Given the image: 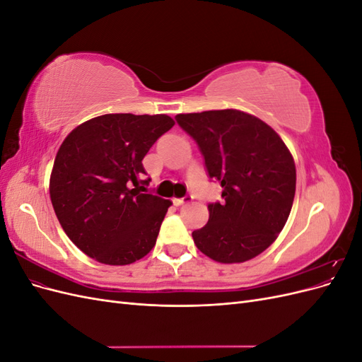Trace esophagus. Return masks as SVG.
<instances>
[{"instance_id":"obj_1","label":"esophagus","mask_w":362,"mask_h":362,"mask_svg":"<svg viewBox=\"0 0 362 362\" xmlns=\"http://www.w3.org/2000/svg\"><path fill=\"white\" fill-rule=\"evenodd\" d=\"M193 201V196L192 194H185L184 198H178V199H173V204L180 206V205H184V204H189Z\"/></svg>"}]
</instances>
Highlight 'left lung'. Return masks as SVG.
Masks as SVG:
<instances>
[{
  "mask_svg": "<svg viewBox=\"0 0 362 362\" xmlns=\"http://www.w3.org/2000/svg\"><path fill=\"white\" fill-rule=\"evenodd\" d=\"M201 151L223 202L208 204V223L192 233L214 261L245 262L282 231L296 192V166L282 139L261 119L238 110L177 115Z\"/></svg>",
  "mask_w": 362,
  "mask_h": 362,
  "instance_id": "obj_1",
  "label": "left lung"
}]
</instances>
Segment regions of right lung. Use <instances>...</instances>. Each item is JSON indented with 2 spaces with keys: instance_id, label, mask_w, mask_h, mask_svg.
Returning a JSON list of instances; mask_svg holds the SVG:
<instances>
[{
  "instance_id": "1",
  "label": "right lung",
  "mask_w": 362,
  "mask_h": 362,
  "mask_svg": "<svg viewBox=\"0 0 362 362\" xmlns=\"http://www.w3.org/2000/svg\"><path fill=\"white\" fill-rule=\"evenodd\" d=\"M173 125L166 115H104L63 140L51 202L63 231L86 255L125 266L154 247L172 202L146 192L151 178L141 160Z\"/></svg>"
}]
</instances>
